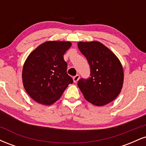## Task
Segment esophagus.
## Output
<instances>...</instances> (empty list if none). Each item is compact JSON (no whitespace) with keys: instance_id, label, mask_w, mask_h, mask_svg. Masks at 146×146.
<instances>
[{"instance_id":"34e87169","label":"esophagus","mask_w":146,"mask_h":146,"mask_svg":"<svg viewBox=\"0 0 146 146\" xmlns=\"http://www.w3.org/2000/svg\"><path fill=\"white\" fill-rule=\"evenodd\" d=\"M73 81H74V82H77L79 80V79H80V75H79L78 74L76 75L75 76L73 77Z\"/></svg>"}]
</instances>
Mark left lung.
Returning a JSON list of instances; mask_svg holds the SVG:
<instances>
[{"mask_svg":"<svg viewBox=\"0 0 146 146\" xmlns=\"http://www.w3.org/2000/svg\"><path fill=\"white\" fill-rule=\"evenodd\" d=\"M78 46L90 68L89 78L80 79L78 82L84 98L98 106L113 101L121 92L123 82L119 60L99 42H79Z\"/></svg>","mask_w":146,"mask_h":146,"instance_id":"left-lung-1","label":"left lung"}]
</instances>
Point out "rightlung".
<instances>
[{"label":"right lung","mask_w":146,"mask_h":146,"mask_svg":"<svg viewBox=\"0 0 146 146\" xmlns=\"http://www.w3.org/2000/svg\"><path fill=\"white\" fill-rule=\"evenodd\" d=\"M71 46L70 42H45L27 57L23 68V83L34 101L51 105L73 82L66 73L67 63L63 56Z\"/></svg>","instance_id":"1"}]
</instances>
